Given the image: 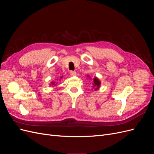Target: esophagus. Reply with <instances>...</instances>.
<instances>
[{
    "label": "esophagus",
    "instance_id": "obj_1",
    "mask_svg": "<svg viewBox=\"0 0 154 154\" xmlns=\"http://www.w3.org/2000/svg\"><path fill=\"white\" fill-rule=\"evenodd\" d=\"M70 74H71V76H74L76 75V72L71 71V72H70Z\"/></svg>",
    "mask_w": 154,
    "mask_h": 154
}]
</instances>
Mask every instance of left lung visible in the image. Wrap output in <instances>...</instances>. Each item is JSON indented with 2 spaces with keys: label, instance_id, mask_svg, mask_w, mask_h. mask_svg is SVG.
<instances>
[{
  "label": "left lung",
  "instance_id": "obj_1",
  "mask_svg": "<svg viewBox=\"0 0 154 154\" xmlns=\"http://www.w3.org/2000/svg\"><path fill=\"white\" fill-rule=\"evenodd\" d=\"M93 82H94V86L95 87H97L96 88H95V89H97V88H98L100 87V80H98V79L95 78L94 79V80H93Z\"/></svg>",
  "mask_w": 154,
  "mask_h": 154
}]
</instances>
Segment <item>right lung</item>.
<instances>
[{"label": "right lung", "instance_id": "1", "mask_svg": "<svg viewBox=\"0 0 154 154\" xmlns=\"http://www.w3.org/2000/svg\"><path fill=\"white\" fill-rule=\"evenodd\" d=\"M61 78H62V77H61ZM54 83H53V85H54Z\"/></svg>", "mask_w": 154, "mask_h": 154}]
</instances>
